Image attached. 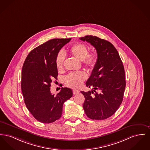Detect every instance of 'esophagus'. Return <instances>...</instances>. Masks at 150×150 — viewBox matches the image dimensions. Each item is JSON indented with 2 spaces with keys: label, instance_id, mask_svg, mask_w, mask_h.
Here are the masks:
<instances>
[{
  "label": "esophagus",
  "instance_id": "esophagus-1",
  "mask_svg": "<svg viewBox=\"0 0 150 150\" xmlns=\"http://www.w3.org/2000/svg\"><path fill=\"white\" fill-rule=\"evenodd\" d=\"M72 92H73V94L74 95H76V94L79 93V91L78 90V89H74L72 90Z\"/></svg>",
  "mask_w": 150,
  "mask_h": 150
}]
</instances>
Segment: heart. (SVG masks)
<instances>
[{
	"label": "heart",
	"instance_id": "b5f03b06",
	"mask_svg": "<svg viewBox=\"0 0 150 150\" xmlns=\"http://www.w3.org/2000/svg\"><path fill=\"white\" fill-rule=\"evenodd\" d=\"M69 52L71 56L76 59L81 61L83 65L91 69L95 67L98 61V55L95 52L88 53L87 46L83 43L78 42L72 45ZM64 61V56L62 52L58 53L55 59V64L59 70L63 69ZM87 75L83 71L71 73L64 78L65 84L70 87L77 88L86 79Z\"/></svg>",
	"mask_w": 150,
	"mask_h": 150
}]
</instances>
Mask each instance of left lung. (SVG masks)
Listing matches in <instances>:
<instances>
[{"label": "left lung", "mask_w": 150, "mask_h": 150, "mask_svg": "<svg viewBox=\"0 0 150 150\" xmlns=\"http://www.w3.org/2000/svg\"><path fill=\"white\" fill-rule=\"evenodd\" d=\"M80 40L90 43L98 55L97 64L86 82V86L93 89L81 91L85 97L83 109L92 120H105L115 114L123 100L126 87L123 63L110 42L91 35Z\"/></svg>", "instance_id": "8db88e82"}]
</instances>
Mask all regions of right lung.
<instances>
[{
	"label": "right lung",
	"instance_id": "1",
	"mask_svg": "<svg viewBox=\"0 0 150 150\" xmlns=\"http://www.w3.org/2000/svg\"><path fill=\"white\" fill-rule=\"evenodd\" d=\"M71 38L52 39L28 54L23 64L21 88L27 109L42 123L59 119L64 103L72 96L70 88H62L56 95L50 92L52 80L57 79L56 57Z\"/></svg>",
	"mask_w": 150,
	"mask_h": 150
}]
</instances>
